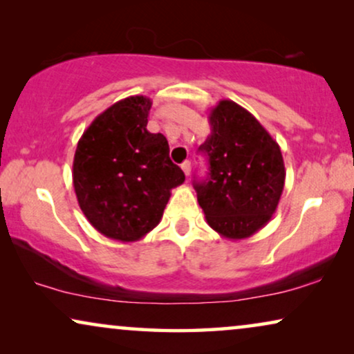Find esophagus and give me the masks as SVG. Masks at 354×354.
Here are the masks:
<instances>
[{"mask_svg":"<svg viewBox=\"0 0 354 354\" xmlns=\"http://www.w3.org/2000/svg\"><path fill=\"white\" fill-rule=\"evenodd\" d=\"M182 171H183V174H185L187 177L190 176V171H192V164H190V161H185V162L182 164Z\"/></svg>","mask_w":354,"mask_h":354,"instance_id":"34e87169","label":"esophagus"}]
</instances>
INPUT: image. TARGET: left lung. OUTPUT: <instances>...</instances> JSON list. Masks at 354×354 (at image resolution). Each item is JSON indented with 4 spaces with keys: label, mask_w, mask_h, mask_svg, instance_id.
Listing matches in <instances>:
<instances>
[{
    "label": "left lung",
    "mask_w": 354,
    "mask_h": 354,
    "mask_svg": "<svg viewBox=\"0 0 354 354\" xmlns=\"http://www.w3.org/2000/svg\"><path fill=\"white\" fill-rule=\"evenodd\" d=\"M211 133L200 147L209 177L195 182L207 225L224 239L245 240L277 209L285 185L279 143L250 111L221 100L209 113Z\"/></svg>",
    "instance_id": "obj_1"
}]
</instances>
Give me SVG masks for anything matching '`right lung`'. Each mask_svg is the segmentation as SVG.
Segmentation results:
<instances>
[{"label": "right lung", "instance_id": "1", "mask_svg": "<svg viewBox=\"0 0 354 354\" xmlns=\"http://www.w3.org/2000/svg\"><path fill=\"white\" fill-rule=\"evenodd\" d=\"M148 96L109 106L77 143L72 182L86 221L108 239L137 241L161 222L171 190L185 174L169 158L162 133L147 130Z\"/></svg>", "mask_w": 354, "mask_h": 354}]
</instances>
